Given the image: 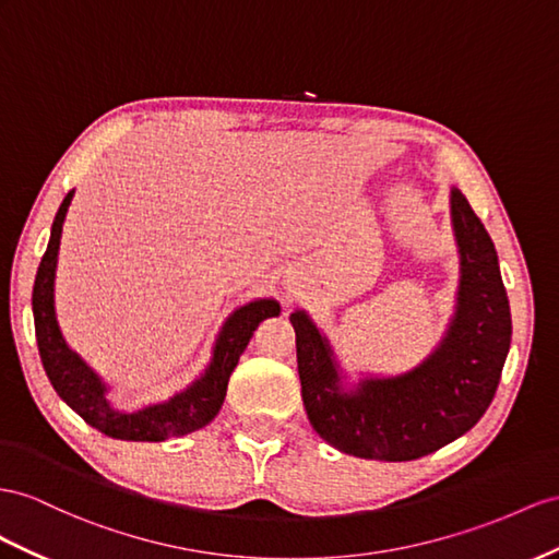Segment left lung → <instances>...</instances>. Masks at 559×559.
<instances>
[{"label": "left lung", "mask_w": 559, "mask_h": 559, "mask_svg": "<svg viewBox=\"0 0 559 559\" xmlns=\"http://www.w3.org/2000/svg\"><path fill=\"white\" fill-rule=\"evenodd\" d=\"M451 224L461 254L455 311L416 368L347 388L328 337L305 309L290 313L307 418L342 453L416 461L465 435L491 404L512 337L508 293L493 240L457 189H451Z\"/></svg>", "instance_id": "obj_1"}]
</instances>
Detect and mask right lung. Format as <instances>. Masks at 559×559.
Instances as JSON below:
<instances>
[{"label":"right lung","instance_id":"obj_1","mask_svg":"<svg viewBox=\"0 0 559 559\" xmlns=\"http://www.w3.org/2000/svg\"><path fill=\"white\" fill-rule=\"evenodd\" d=\"M70 191L56 212L51 224V236L45 257H41L35 288H33V317H35V335L39 347L41 366L47 370V378L53 384L56 394L73 408L78 416L92 425L106 437L122 441H165L171 437H183L195 429L205 427L217 416L226 384L238 366L240 354L246 352L250 337L257 325L269 317H278L281 305L274 297H260L252 302L238 307L228 313L217 342L212 347V359L189 388L169 396L167 402L143 406L139 411H118L106 394L108 384L98 378L94 370L84 364L80 356L66 345L61 335L59 321L53 309V281H56V262H59L61 231L66 222V212L73 200Z\"/></svg>","mask_w":559,"mask_h":559}]
</instances>
